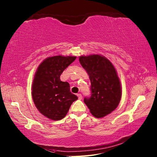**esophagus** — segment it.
Masks as SVG:
<instances>
[{
	"label": "esophagus",
	"mask_w": 157,
	"mask_h": 157,
	"mask_svg": "<svg viewBox=\"0 0 157 157\" xmlns=\"http://www.w3.org/2000/svg\"><path fill=\"white\" fill-rule=\"evenodd\" d=\"M77 96H78V98H79V100H82V95L81 94H78Z\"/></svg>",
	"instance_id": "esophagus-1"
}]
</instances>
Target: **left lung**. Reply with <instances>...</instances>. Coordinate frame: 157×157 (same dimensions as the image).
<instances>
[{
	"instance_id": "1",
	"label": "left lung",
	"mask_w": 157,
	"mask_h": 157,
	"mask_svg": "<svg viewBox=\"0 0 157 157\" xmlns=\"http://www.w3.org/2000/svg\"><path fill=\"white\" fill-rule=\"evenodd\" d=\"M79 62L89 75L91 95L84 103L96 118L110 114L117 108L121 99V86L111 62L99 55L79 57Z\"/></svg>"
}]
</instances>
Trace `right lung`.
Masks as SVG:
<instances>
[{
  "label": "right lung",
  "mask_w": 157,
  "mask_h": 157,
  "mask_svg": "<svg viewBox=\"0 0 157 157\" xmlns=\"http://www.w3.org/2000/svg\"><path fill=\"white\" fill-rule=\"evenodd\" d=\"M76 59L61 56L47 58L40 64L32 86V97L38 110L53 120L63 118L78 96L70 92V83L60 75Z\"/></svg>",
  "instance_id": "obj_1"
}]
</instances>
